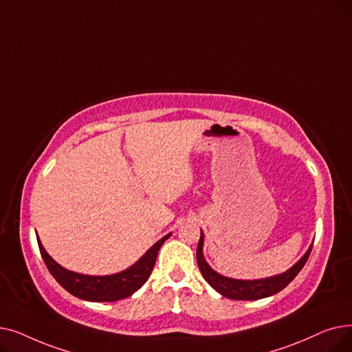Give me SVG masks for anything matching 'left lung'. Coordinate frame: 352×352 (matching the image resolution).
Instances as JSON below:
<instances>
[{"label":"left lung","instance_id":"1","mask_svg":"<svg viewBox=\"0 0 352 352\" xmlns=\"http://www.w3.org/2000/svg\"><path fill=\"white\" fill-rule=\"evenodd\" d=\"M202 247H204V232L201 231L199 243L197 247V263L202 276H204V280L217 292L224 295V297L230 300H247V301L267 298L284 289L302 270L312 250V244H311L307 252L300 258V260L283 274L268 276V278H261V280H235L214 271L206 261Z\"/></svg>","mask_w":352,"mask_h":352}]
</instances>
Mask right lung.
<instances>
[{
	"label": "right lung",
	"mask_w": 352,
	"mask_h": 352,
	"mask_svg": "<svg viewBox=\"0 0 352 352\" xmlns=\"http://www.w3.org/2000/svg\"><path fill=\"white\" fill-rule=\"evenodd\" d=\"M171 236V232L162 236L150 250H148L140 260L129 268L111 274V275H85L69 271L55 263L48 252L44 250L40 238L38 247L43 255V260L57 283L65 288L74 297L92 301V302H113L122 298H128L138 291L146 280L150 278L153 268L157 261V255L165 239Z\"/></svg>",
	"instance_id": "obj_1"
}]
</instances>
